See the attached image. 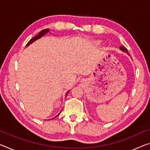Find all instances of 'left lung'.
Instances as JSON below:
<instances>
[{
  "label": "left lung",
  "mask_w": 150,
  "mask_h": 150,
  "mask_svg": "<svg viewBox=\"0 0 150 150\" xmlns=\"http://www.w3.org/2000/svg\"><path fill=\"white\" fill-rule=\"evenodd\" d=\"M120 50H122V51H123V52H125V53H127L128 54V53H127V49H126V48H125V47L124 46H123H123H121V47H120Z\"/></svg>",
  "instance_id": "8db88e82"
}]
</instances>
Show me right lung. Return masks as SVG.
Segmentation results:
<instances>
[{
  "label": "right lung",
  "instance_id": "right-lung-1",
  "mask_svg": "<svg viewBox=\"0 0 150 150\" xmlns=\"http://www.w3.org/2000/svg\"><path fill=\"white\" fill-rule=\"evenodd\" d=\"M50 33V30H49V29H48V28H46V29L42 30L41 32H39V34H38L37 35H36V36H35V37H33V38H32V39H30V41L28 42V43L27 44V45H26V47H28V45H29L30 44H31V43H33V42H34V41H36V40H37V39H40V38H41V37H42V36H43V35H44L45 34H46V33ZM69 93V91H67V93H66V96H67V93ZM60 113H61V112H60ZM60 113H59L58 114V115H56V116H55V117H53V118H52V120H53V119H54V118H55L56 117H57V116H58V115H59V114H60Z\"/></svg>",
  "mask_w": 150,
  "mask_h": 150
}]
</instances>
